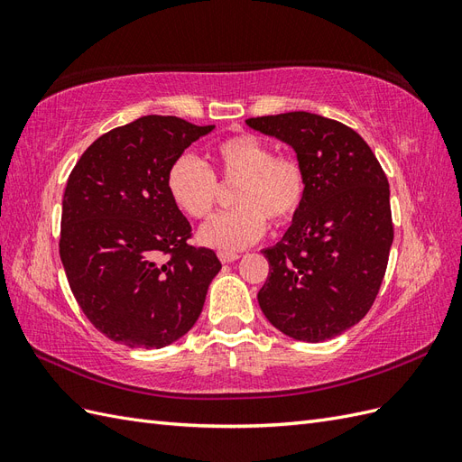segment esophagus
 <instances>
[{
	"label": "esophagus",
	"mask_w": 462,
	"mask_h": 462,
	"mask_svg": "<svg viewBox=\"0 0 462 462\" xmlns=\"http://www.w3.org/2000/svg\"><path fill=\"white\" fill-rule=\"evenodd\" d=\"M217 256H219V260H221L223 263H231V262L241 258L236 253H223V250H221V253H217Z\"/></svg>",
	"instance_id": "34e87169"
}]
</instances>
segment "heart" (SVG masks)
Here are the masks:
<instances>
[{"mask_svg":"<svg viewBox=\"0 0 462 462\" xmlns=\"http://www.w3.org/2000/svg\"><path fill=\"white\" fill-rule=\"evenodd\" d=\"M214 173L194 156H179L167 171V192L173 204L192 219L214 212L219 185H234L229 214L217 216L199 231V241L219 250H241L256 243L268 221L283 226L300 209L306 194L302 165L289 156H275L262 138L239 133L223 138L212 148Z\"/></svg>","mask_w":462,"mask_h":462,"instance_id":"obj_1","label":"heart"}]
</instances>
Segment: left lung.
Returning <instances> with one entry per match:
<instances>
[{
	"instance_id": "1",
	"label": "left lung",
	"mask_w": 462,
	"mask_h": 462,
	"mask_svg": "<svg viewBox=\"0 0 462 462\" xmlns=\"http://www.w3.org/2000/svg\"><path fill=\"white\" fill-rule=\"evenodd\" d=\"M246 125L287 143L306 175L291 227L262 250L270 275L260 309L297 341L337 337L368 314L383 282L393 243L387 177L365 138L339 121L289 111Z\"/></svg>"
}]
</instances>
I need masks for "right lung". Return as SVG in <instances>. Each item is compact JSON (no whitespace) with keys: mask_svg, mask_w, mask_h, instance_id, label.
I'll return each instance as SVG.
<instances>
[{"mask_svg":"<svg viewBox=\"0 0 462 462\" xmlns=\"http://www.w3.org/2000/svg\"><path fill=\"white\" fill-rule=\"evenodd\" d=\"M212 131L144 116L94 141L69 175L60 256L80 310L111 341L162 348L197 324L221 262L214 250L187 243L190 223L165 179Z\"/></svg>","mask_w":462,"mask_h":462,"instance_id":"obj_1","label":"right lung"}]
</instances>
